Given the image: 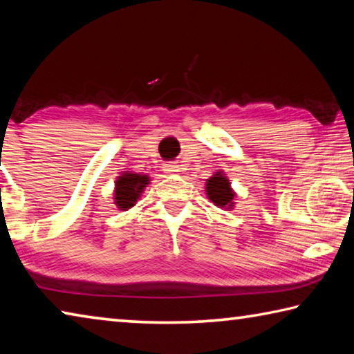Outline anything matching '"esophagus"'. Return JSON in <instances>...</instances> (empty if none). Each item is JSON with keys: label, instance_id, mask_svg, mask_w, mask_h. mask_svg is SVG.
<instances>
[{"label": "esophagus", "instance_id": "1", "mask_svg": "<svg viewBox=\"0 0 354 354\" xmlns=\"http://www.w3.org/2000/svg\"><path fill=\"white\" fill-rule=\"evenodd\" d=\"M164 171L165 173H178L179 171V165L173 164V162H167V164H164Z\"/></svg>", "mask_w": 354, "mask_h": 354}]
</instances>
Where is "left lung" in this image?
<instances>
[{"mask_svg": "<svg viewBox=\"0 0 354 354\" xmlns=\"http://www.w3.org/2000/svg\"><path fill=\"white\" fill-rule=\"evenodd\" d=\"M206 192L209 200H211L215 206L231 209L232 205H234V203H232V200H234V192L231 190L230 181H227L226 176H223L221 171L215 173L212 178L207 179Z\"/></svg>", "mask_w": 354, "mask_h": 354, "instance_id": "8db88e82", "label": "left lung"}]
</instances>
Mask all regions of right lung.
Segmentation results:
<instances>
[{
    "label": "right lung",
    "instance_id": "add662e5",
    "mask_svg": "<svg viewBox=\"0 0 354 354\" xmlns=\"http://www.w3.org/2000/svg\"><path fill=\"white\" fill-rule=\"evenodd\" d=\"M147 175H136V173H123L122 176H118L115 183V205L122 211H128L129 207L136 205L137 198H139L143 189L148 184Z\"/></svg>",
    "mask_w": 354,
    "mask_h": 354
}]
</instances>
